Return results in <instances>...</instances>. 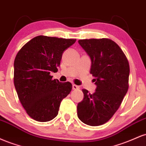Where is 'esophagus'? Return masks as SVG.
I'll return each instance as SVG.
<instances>
[{
    "mask_svg": "<svg viewBox=\"0 0 146 146\" xmlns=\"http://www.w3.org/2000/svg\"><path fill=\"white\" fill-rule=\"evenodd\" d=\"M72 88H73V90H78L79 88H80V87L78 86H77V85L75 84H73V86H72Z\"/></svg>",
    "mask_w": 146,
    "mask_h": 146,
    "instance_id": "esophagus-1",
    "label": "esophagus"
}]
</instances>
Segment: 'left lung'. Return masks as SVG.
I'll list each match as a JSON object with an SVG mask.
<instances>
[{
	"label": "left lung",
	"instance_id": "1",
	"mask_svg": "<svg viewBox=\"0 0 146 146\" xmlns=\"http://www.w3.org/2000/svg\"><path fill=\"white\" fill-rule=\"evenodd\" d=\"M78 42L91 60L90 73L95 77L97 88L93 94L82 89L84 99L78 104V117L85 124L101 125L116 113L128 91L129 63L119 45L108 38Z\"/></svg>",
	"mask_w": 146,
	"mask_h": 146
}]
</instances>
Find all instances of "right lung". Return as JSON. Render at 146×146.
Listing matches in <instances>:
<instances>
[{
    "instance_id": "add662e5",
    "label": "right lung",
    "mask_w": 146,
    "mask_h": 146,
    "mask_svg": "<svg viewBox=\"0 0 146 146\" xmlns=\"http://www.w3.org/2000/svg\"><path fill=\"white\" fill-rule=\"evenodd\" d=\"M76 39L38 36L21 48L14 60V82L21 104L30 117L46 122L58 114L62 100L69 94L72 84L52 80L63 52Z\"/></svg>"
}]
</instances>
